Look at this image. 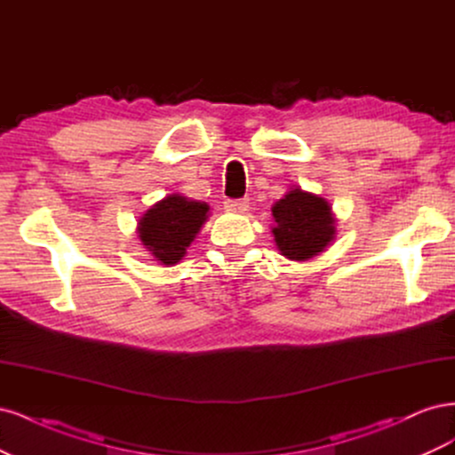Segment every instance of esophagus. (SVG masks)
Returning <instances> with one entry per match:
<instances>
[{
  "mask_svg": "<svg viewBox=\"0 0 455 455\" xmlns=\"http://www.w3.org/2000/svg\"><path fill=\"white\" fill-rule=\"evenodd\" d=\"M224 206L229 212H244L249 211V199H228Z\"/></svg>",
  "mask_w": 455,
  "mask_h": 455,
  "instance_id": "obj_1",
  "label": "esophagus"
}]
</instances>
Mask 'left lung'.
Returning <instances> with one entry per match:
<instances>
[{
    "label": "left lung",
    "mask_w": 455,
    "mask_h": 455,
    "mask_svg": "<svg viewBox=\"0 0 455 455\" xmlns=\"http://www.w3.org/2000/svg\"><path fill=\"white\" fill-rule=\"evenodd\" d=\"M273 235L283 256L306 261L323 252L334 239L336 220L330 204L307 191L292 189L273 204Z\"/></svg>",
    "instance_id": "1"
}]
</instances>
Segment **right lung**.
<instances>
[{
    "instance_id": "add662e5",
    "label": "right lung",
    "mask_w": 455,
    "mask_h": 455,
    "mask_svg": "<svg viewBox=\"0 0 455 455\" xmlns=\"http://www.w3.org/2000/svg\"><path fill=\"white\" fill-rule=\"evenodd\" d=\"M206 203L191 201L178 194L169 196L140 218L139 237L161 264H178L206 222Z\"/></svg>"
}]
</instances>
